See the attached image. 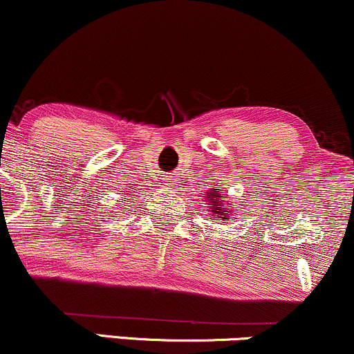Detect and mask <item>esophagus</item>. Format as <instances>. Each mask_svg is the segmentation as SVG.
Returning <instances> with one entry per match:
<instances>
[{"label": "esophagus", "instance_id": "34e87169", "mask_svg": "<svg viewBox=\"0 0 354 354\" xmlns=\"http://www.w3.org/2000/svg\"><path fill=\"white\" fill-rule=\"evenodd\" d=\"M167 182H169V185H174V184H176V182H174V178H167Z\"/></svg>", "mask_w": 354, "mask_h": 354}]
</instances>
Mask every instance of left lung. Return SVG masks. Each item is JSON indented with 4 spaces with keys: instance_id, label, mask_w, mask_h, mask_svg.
Wrapping results in <instances>:
<instances>
[{
    "instance_id": "1",
    "label": "left lung",
    "mask_w": 354,
    "mask_h": 354,
    "mask_svg": "<svg viewBox=\"0 0 354 354\" xmlns=\"http://www.w3.org/2000/svg\"><path fill=\"white\" fill-rule=\"evenodd\" d=\"M207 195V210L210 212L212 215V220H218V222L222 223H227L228 220L230 222H234L235 217L232 214V209H228V205L225 202H223V192H222V187H214V189H210L209 192H205ZM225 198H228V195ZM234 209H236V207H234Z\"/></svg>"
}]
</instances>
